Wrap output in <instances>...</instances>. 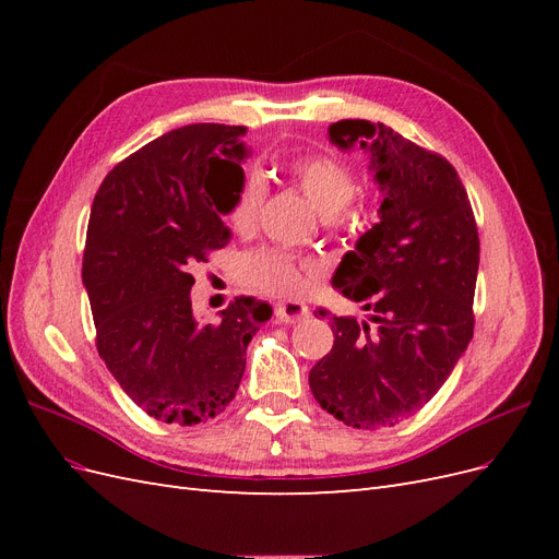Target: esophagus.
I'll return each instance as SVG.
<instances>
[{
  "mask_svg": "<svg viewBox=\"0 0 559 559\" xmlns=\"http://www.w3.org/2000/svg\"><path fill=\"white\" fill-rule=\"evenodd\" d=\"M308 314L310 310L306 302H298V300H284L275 306V317L280 324H298V321H302Z\"/></svg>",
  "mask_w": 559,
  "mask_h": 559,
  "instance_id": "obj_1",
  "label": "esophagus"
}]
</instances>
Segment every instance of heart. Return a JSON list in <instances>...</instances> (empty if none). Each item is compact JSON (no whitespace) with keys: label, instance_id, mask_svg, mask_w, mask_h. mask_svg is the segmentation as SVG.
<instances>
[{"label":"heart","instance_id":"1","mask_svg":"<svg viewBox=\"0 0 559 559\" xmlns=\"http://www.w3.org/2000/svg\"><path fill=\"white\" fill-rule=\"evenodd\" d=\"M289 177L314 210L324 216L343 212L354 193V175L349 167L333 156H306L289 165ZM265 200V183L259 175H249L226 214L230 228L249 235L259 224ZM317 275V265L292 257L275 247H259L240 259V277L257 292L280 298H296L308 289Z\"/></svg>","mask_w":559,"mask_h":559}]
</instances>
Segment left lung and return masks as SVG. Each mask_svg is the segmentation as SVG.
I'll return each instance as SVG.
<instances>
[{"label":"left lung","mask_w":559,"mask_h":559,"mask_svg":"<svg viewBox=\"0 0 559 559\" xmlns=\"http://www.w3.org/2000/svg\"><path fill=\"white\" fill-rule=\"evenodd\" d=\"M329 140L364 148L382 191L380 222L331 280L373 324L333 317V349L310 370V389L347 427H394L433 399L473 337L476 218L454 167L384 123L345 118Z\"/></svg>","instance_id":"8db88e82"}]
</instances>
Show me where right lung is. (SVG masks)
I'll use <instances>...</instances> for the list:
<instances>
[{"label":"right lung","instance_id":"right-lung-1","mask_svg":"<svg viewBox=\"0 0 559 559\" xmlns=\"http://www.w3.org/2000/svg\"><path fill=\"white\" fill-rule=\"evenodd\" d=\"M245 132L222 123L165 132L118 163L93 200L83 286L97 352L123 392L167 425L224 413L247 345L273 314L247 296L216 324L191 308L193 265L230 240L222 216L245 181Z\"/></svg>","mask_w":559,"mask_h":559}]
</instances>
